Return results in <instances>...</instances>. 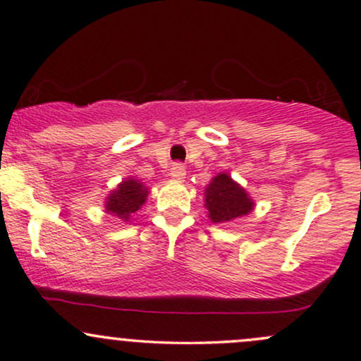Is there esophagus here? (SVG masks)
Returning <instances> with one entry per match:
<instances>
[{
  "label": "esophagus",
  "mask_w": 361,
  "mask_h": 361,
  "mask_svg": "<svg viewBox=\"0 0 361 361\" xmlns=\"http://www.w3.org/2000/svg\"><path fill=\"white\" fill-rule=\"evenodd\" d=\"M171 177L173 180H184L185 179V167L182 164H173L171 169Z\"/></svg>",
  "instance_id": "34e87169"
}]
</instances>
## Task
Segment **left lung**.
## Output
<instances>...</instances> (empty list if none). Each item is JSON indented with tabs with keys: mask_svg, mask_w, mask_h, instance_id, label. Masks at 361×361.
<instances>
[{
	"mask_svg": "<svg viewBox=\"0 0 361 361\" xmlns=\"http://www.w3.org/2000/svg\"><path fill=\"white\" fill-rule=\"evenodd\" d=\"M204 207L207 217L214 224H226L239 217L247 216L255 209V201L239 182H235L228 172H219L206 185Z\"/></svg>",
	"mask_w": 361,
	"mask_h": 361,
	"instance_id": "8db88e82",
	"label": "left lung"
}]
</instances>
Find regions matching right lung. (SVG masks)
Here are the masks:
<instances>
[{"instance_id":"obj_1","label":"right lung","mask_w":361,"mask_h":361,"mask_svg":"<svg viewBox=\"0 0 361 361\" xmlns=\"http://www.w3.org/2000/svg\"><path fill=\"white\" fill-rule=\"evenodd\" d=\"M149 188L135 177H126L117 188L110 190L105 199V212L118 217L120 221L128 222L132 216L144 206L149 195Z\"/></svg>"}]
</instances>
